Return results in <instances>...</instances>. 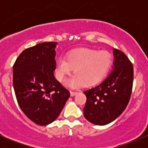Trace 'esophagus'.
<instances>
[{
    "label": "esophagus",
    "instance_id": "34e87169",
    "mask_svg": "<svg viewBox=\"0 0 148 148\" xmlns=\"http://www.w3.org/2000/svg\"><path fill=\"white\" fill-rule=\"evenodd\" d=\"M77 92H74V91H70V95L71 96L73 97V96H75L76 94H77Z\"/></svg>",
    "mask_w": 148,
    "mask_h": 148
}]
</instances>
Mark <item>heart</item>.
Masks as SVG:
<instances>
[{"label":"heart","instance_id":"heart-1","mask_svg":"<svg viewBox=\"0 0 148 148\" xmlns=\"http://www.w3.org/2000/svg\"><path fill=\"white\" fill-rule=\"evenodd\" d=\"M113 56L108 51L90 49H76L67 53V57L60 58L57 62L56 76L62 81L74 69V73L66 84L71 87L85 85L92 86L98 83L109 72Z\"/></svg>","mask_w":148,"mask_h":148}]
</instances>
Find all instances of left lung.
<instances>
[{
	"label": "left lung",
	"mask_w": 148,
	"mask_h": 148,
	"mask_svg": "<svg viewBox=\"0 0 148 148\" xmlns=\"http://www.w3.org/2000/svg\"><path fill=\"white\" fill-rule=\"evenodd\" d=\"M114 67L101 84L84 91V115L97 125L111 123L125 111L130 101L134 81L132 62L122 51L114 49Z\"/></svg>",
	"instance_id": "8db88e82"
}]
</instances>
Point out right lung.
I'll list each match as a JSON object with an SVG mask.
<instances>
[{
    "instance_id": "add662e5",
    "label": "right lung",
    "mask_w": 148,
    "mask_h": 148,
    "mask_svg": "<svg viewBox=\"0 0 148 148\" xmlns=\"http://www.w3.org/2000/svg\"><path fill=\"white\" fill-rule=\"evenodd\" d=\"M56 42H42L25 49L13 65V86L20 108L39 125L53 123L70 96L55 79Z\"/></svg>"
}]
</instances>
